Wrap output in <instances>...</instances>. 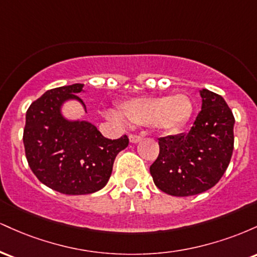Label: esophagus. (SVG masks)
Segmentation results:
<instances>
[{
  "label": "esophagus",
  "instance_id": "34e87169",
  "mask_svg": "<svg viewBox=\"0 0 257 257\" xmlns=\"http://www.w3.org/2000/svg\"><path fill=\"white\" fill-rule=\"evenodd\" d=\"M141 138L140 135H135V134H131L129 135V140H131V143L132 144H137V143H139V141L141 140Z\"/></svg>",
  "mask_w": 257,
  "mask_h": 257
}]
</instances>
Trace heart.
I'll return each instance as SVG.
<instances>
[{
  "mask_svg": "<svg viewBox=\"0 0 257 257\" xmlns=\"http://www.w3.org/2000/svg\"><path fill=\"white\" fill-rule=\"evenodd\" d=\"M119 114L111 112L108 116L117 122L135 125H152L162 132L173 133L181 128L192 113V102L185 94L172 96H140L122 101Z\"/></svg>",
  "mask_w": 257,
  "mask_h": 257,
  "instance_id": "obj_1",
  "label": "heart"
}]
</instances>
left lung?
<instances>
[{
	"instance_id": "8db88e82",
	"label": "left lung",
	"mask_w": 257,
	"mask_h": 257,
	"mask_svg": "<svg viewBox=\"0 0 257 257\" xmlns=\"http://www.w3.org/2000/svg\"><path fill=\"white\" fill-rule=\"evenodd\" d=\"M202 110L188 133L161 138L150 167L153 182L170 196L205 192L219 182L231 162L234 116L219 94L200 90Z\"/></svg>"
}]
</instances>
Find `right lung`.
Returning a JSON list of instances; mask_svg holds the SVG:
<instances>
[{"instance_id":"add662e5","label":"right lung","mask_w":257,"mask_h":257,"mask_svg":"<svg viewBox=\"0 0 257 257\" xmlns=\"http://www.w3.org/2000/svg\"><path fill=\"white\" fill-rule=\"evenodd\" d=\"M83 84L54 88L26 111L23 141L29 167L42 184L64 194H88L107 184L116 156L129 144L126 135L105 138L89 122H70L60 113L65 100L82 101Z\"/></svg>"}]
</instances>
